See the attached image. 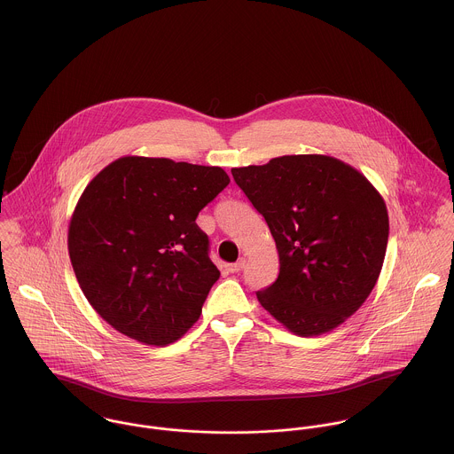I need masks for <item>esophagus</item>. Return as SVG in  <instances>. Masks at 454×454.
Returning a JSON list of instances; mask_svg holds the SVG:
<instances>
[{
    "label": "esophagus",
    "instance_id": "1",
    "mask_svg": "<svg viewBox=\"0 0 454 454\" xmlns=\"http://www.w3.org/2000/svg\"><path fill=\"white\" fill-rule=\"evenodd\" d=\"M245 266V259H240V261H237L235 264H231L228 270L231 271V273H240L242 270H244Z\"/></svg>",
    "mask_w": 454,
    "mask_h": 454
}]
</instances>
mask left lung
<instances>
[{"instance_id": "8db88e82", "label": "left lung", "mask_w": 454, "mask_h": 454, "mask_svg": "<svg viewBox=\"0 0 454 454\" xmlns=\"http://www.w3.org/2000/svg\"><path fill=\"white\" fill-rule=\"evenodd\" d=\"M231 175L264 215L278 250V278L257 292L261 306L301 337L342 325L382 271V195L349 164L316 153L283 155Z\"/></svg>"}]
</instances>
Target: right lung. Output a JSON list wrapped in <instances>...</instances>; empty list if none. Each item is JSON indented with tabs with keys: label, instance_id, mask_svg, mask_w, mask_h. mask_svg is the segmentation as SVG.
I'll return each instance as SVG.
<instances>
[{
	"label": "right lung",
	"instance_id": "right-lung-1",
	"mask_svg": "<svg viewBox=\"0 0 454 454\" xmlns=\"http://www.w3.org/2000/svg\"><path fill=\"white\" fill-rule=\"evenodd\" d=\"M228 183L221 168L138 155L88 183L70 217V262L112 328L162 348L200 317L219 270L195 219Z\"/></svg>",
	"mask_w": 454,
	"mask_h": 454
}]
</instances>
